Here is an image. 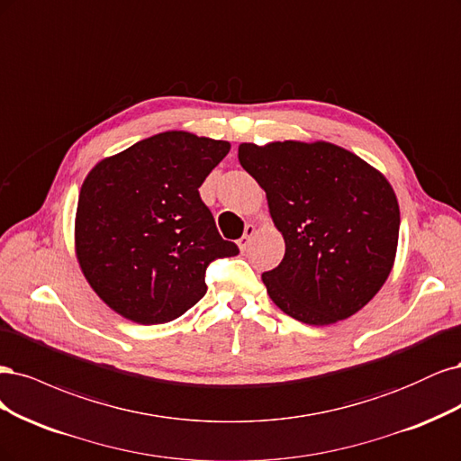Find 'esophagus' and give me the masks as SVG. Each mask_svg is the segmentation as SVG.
I'll return each mask as SVG.
<instances>
[{
  "label": "esophagus",
  "instance_id": "34e87169",
  "mask_svg": "<svg viewBox=\"0 0 461 461\" xmlns=\"http://www.w3.org/2000/svg\"><path fill=\"white\" fill-rule=\"evenodd\" d=\"M255 233H257V228H255V226H252V224H247V226H245L243 237H241L240 241H237V245H240L241 250H247V249H249V245H250V241H252V237H255Z\"/></svg>",
  "mask_w": 461,
  "mask_h": 461
}]
</instances>
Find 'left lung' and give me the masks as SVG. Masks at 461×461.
Returning a JSON list of instances; mask_svg holds the SVG:
<instances>
[{"mask_svg":"<svg viewBox=\"0 0 461 461\" xmlns=\"http://www.w3.org/2000/svg\"><path fill=\"white\" fill-rule=\"evenodd\" d=\"M240 162L266 191L285 240L284 260L262 274L276 306L330 325L374 299L393 270L400 230L387 177L328 141L241 143Z\"/></svg>","mask_w":461,"mask_h":461,"instance_id":"left-lung-1","label":"left lung"}]
</instances>
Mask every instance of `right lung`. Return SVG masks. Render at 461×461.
<instances>
[{"mask_svg": "<svg viewBox=\"0 0 461 461\" xmlns=\"http://www.w3.org/2000/svg\"><path fill=\"white\" fill-rule=\"evenodd\" d=\"M230 143L162 131L103 158L82 184L74 243L87 284L126 320L180 318L204 293L209 264L240 255L199 195Z\"/></svg>", "mask_w": 461, "mask_h": 461, "instance_id": "1", "label": "right lung"}]
</instances>
